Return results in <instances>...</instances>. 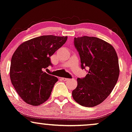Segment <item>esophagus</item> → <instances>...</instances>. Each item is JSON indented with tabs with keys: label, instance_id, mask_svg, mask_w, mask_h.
<instances>
[{
	"label": "esophagus",
	"instance_id": "1",
	"mask_svg": "<svg viewBox=\"0 0 132 132\" xmlns=\"http://www.w3.org/2000/svg\"><path fill=\"white\" fill-rule=\"evenodd\" d=\"M61 80L63 81H69L70 80V78H61Z\"/></svg>",
	"mask_w": 132,
	"mask_h": 132
}]
</instances>
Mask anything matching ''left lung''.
Listing matches in <instances>:
<instances>
[{
	"instance_id": "obj_1",
	"label": "left lung",
	"mask_w": 132,
	"mask_h": 132,
	"mask_svg": "<svg viewBox=\"0 0 132 132\" xmlns=\"http://www.w3.org/2000/svg\"><path fill=\"white\" fill-rule=\"evenodd\" d=\"M81 68H88L84 78H77L72 97L80 105L92 107L101 103L115 87L119 76L118 59L110 44L94 37L74 38Z\"/></svg>"
}]
</instances>
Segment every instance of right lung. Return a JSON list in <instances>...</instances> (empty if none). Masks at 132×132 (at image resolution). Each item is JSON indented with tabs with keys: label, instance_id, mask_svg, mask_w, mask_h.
Segmentation results:
<instances>
[{
	"label": "right lung",
	"instance_id": "add662e5",
	"mask_svg": "<svg viewBox=\"0 0 132 132\" xmlns=\"http://www.w3.org/2000/svg\"><path fill=\"white\" fill-rule=\"evenodd\" d=\"M67 40V37L42 35L23 42L13 54L10 80L27 103L40 105L49 98L58 78L44 70L52 66L50 57Z\"/></svg>",
	"mask_w": 132,
	"mask_h": 132
}]
</instances>
